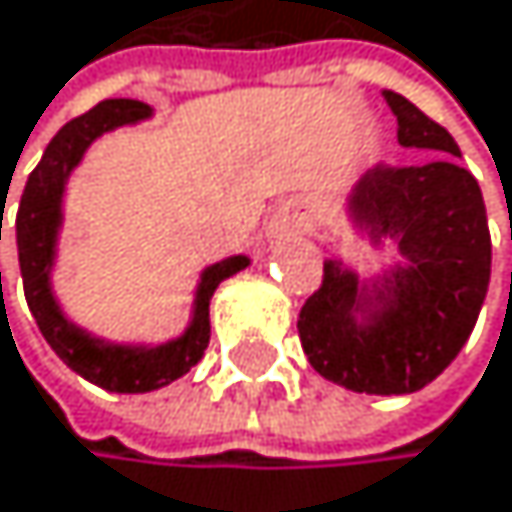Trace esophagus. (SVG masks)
Masks as SVG:
<instances>
[{"mask_svg":"<svg viewBox=\"0 0 512 512\" xmlns=\"http://www.w3.org/2000/svg\"><path fill=\"white\" fill-rule=\"evenodd\" d=\"M304 230H307V220H304V214H295V211H282L270 223L273 236H292V233H304Z\"/></svg>","mask_w":512,"mask_h":512,"instance_id":"obj_1","label":"esophagus"}]
</instances>
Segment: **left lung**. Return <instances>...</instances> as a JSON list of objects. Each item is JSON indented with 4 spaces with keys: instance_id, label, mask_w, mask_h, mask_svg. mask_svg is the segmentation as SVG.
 Segmentation results:
<instances>
[{
    "instance_id": "obj_1",
    "label": "left lung",
    "mask_w": 512,
    "mask_h": 512,
    "mask_svg": "<svg viewBox=\"0 0 512 512\" xmlns=\"http://www.w3.org/2000/svg\"><path fill=\"white\" fill-rule=\"evenodd\" d=\"M382 96L398 117V142L438 155L373 167L348 214L373 242L395 239L404 264L360 282L342 261H326L298 335L323 379L367 395H410L445 373L473 332L491 279V236L482 189L457 164L454 136L398 92Z\"/></svg>"
}]
</instances>
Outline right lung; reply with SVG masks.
Instances as JSON below:
<instances>
[{"mask_svg":"<svg viewBox=\"0 0 512 512\" xmlns=\"http://www.w3.org/2000/svg\"><path fill=\"white\" fill-rule=\"evenodd\" d=\"M152 114V108L136 99H105L92 111L74 117L64 124L52 142L46 145L43 161L33 167L27 177L18 217H15V239H18V264L24 279V295L30 314L43 332V339L52 345V351L89 379L92 385L108 388L117 395H142L155 388L170 385L173 379L186 376L195 363L205 357V348L211 342V298L217 286L239 270L248 267L245 254L226 258L220 264H211L201 273V282L195 289V311L180 339L145 348V345H108L96 335L83 332L61 314V307L52 295V264H55V245L61 230V198L64 183L71 170L80 164L83 152L96 142L102 133L136 124ZM2 230V226H0ZM2 239V233H0ZM2 279V273H0Z\"/></svg>","mask_w":512,"mask_h":512,"instance_id":"add662e5","label":"right lung"}]
</instances>
